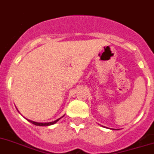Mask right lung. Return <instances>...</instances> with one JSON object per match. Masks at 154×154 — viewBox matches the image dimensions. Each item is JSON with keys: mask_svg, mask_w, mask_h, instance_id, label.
Instances as JSON below:
<instances>
[{"mask_svg": "<svg viewBox=\"0 0 154 154\" xmlns=\"http://www.w3.org/2000/svg\"><path fill=\"white\" fill-rule=\"evenodd\" d=\"M63 116H62V117H63ZM62 117L59 118V119H56V120L53 121V122H49V123H37V122H34V121H31V120H29V119H28V121H29L30 123H33L34 125H35V126H51V125H53L55 124V123H56L57 122H58V120L60 119H62Z\"/></svg>", "mask_w": 154, "mask_h": 154, "instance_id": "1", "label": "right lung"}]
</instances>
